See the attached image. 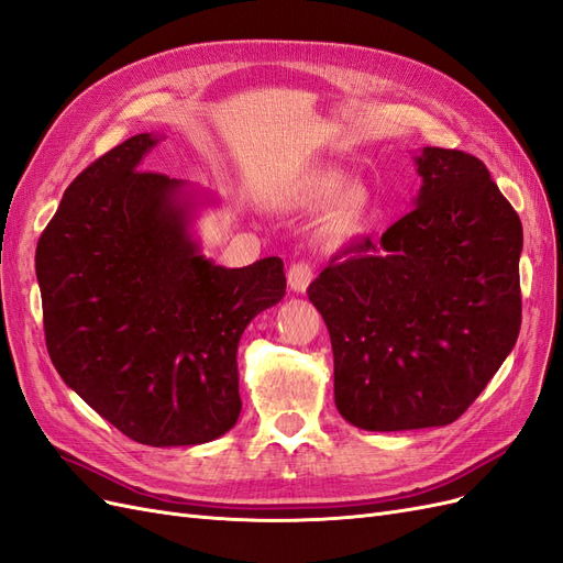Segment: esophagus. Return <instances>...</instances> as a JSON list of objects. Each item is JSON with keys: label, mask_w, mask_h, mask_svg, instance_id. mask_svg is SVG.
I'll return each mask as SVG.
<instances>
[{"label": "esophagus", "mask_w": 563, "mask_h": 563, "mask_svg": "<svg viewBox=\"0 0 563 563\" xmlns=\"http://www.w3.org/2000/svg\"><path fill=\"white\" fill-rule=\"evenodd\" d=\"M312 277H314V269L310 263H305V261L294 263L291 269H288V288H291L294 294H305L308 291Z\"/></svg>", "instance_id": "esophagus-1"}]
</instances>
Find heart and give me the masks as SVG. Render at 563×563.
I'll use <instances>...</instances> for the list:
<instances>
[{
    "mask_svg": "<svg viewBox=\"0 0 563 563\" xmlns=\"http://www.w3.org/2000/svg\"><path fill=\"white\" fill-rule=\"evenodd\" d=\"M294 201L300 207H319V203L331 201L327 216L321 220V234L343 242L362 228L371 197L362 183L345 185L343 172L319 168V172H310L296 183Z\"/></svg>",
    "mask_w": 563,
    "mask_h": 563,
    "instance_id": "1",
    "label": "heart"
}]
</instances>
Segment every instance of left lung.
<instances>
[{
    "mask_svg": "<svg viewBox=\"0 0 563 563\" xmlns=\"http://www.w3.org/2000/svg\"><path fill=\"white\" fill-rule=\"evenodd\" d=\"M416 209L380 240L340 249L310 284L333 347V391L354 428H444L463 416L521 329L523 230L484 162L422 147Z\"/></svg>",
    "mask_w": 563,
    "mask_h": 563,
    "instance_id": "obj_1",
    "label": "left lung"
}]
</instances>
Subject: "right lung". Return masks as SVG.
I'll return each instance as SVG.
<instances>
[{
    "instance_id": "obj_1",
    "label": "right lung",
    "mask_w": 563,
    "mask_h": 563,
    "mask_svg": "<svg viewBox=\"0 0 563 563\" xmlns=\"http://www.w3.org/2000/svg\"><path fill=\"white\" fill-rule=\"evenodd\" d=\"M139 133L67 187L40 236L44 335L65 385L145 446H197L242 413L236 347L286 294L282 258L216 265L192 236L197 192L141 172Z\"/></svg>"
}]
</instances>
